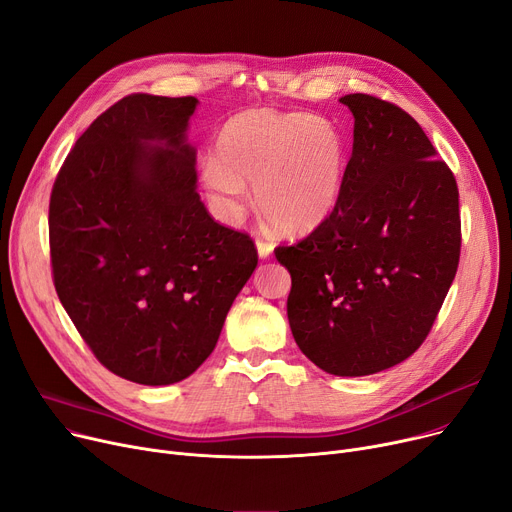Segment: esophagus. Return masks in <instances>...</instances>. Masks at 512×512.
Returning <instances> with one entry per match:
<instances>
[{
	"mask_svg": "<svg viewBox=\"0 0 512 512\" xmlns=\"http://www.w3.org/2000/svg\"><path fill=\"white\" fill-rule=\"evenodd\" d=\"M257 253H259V257L261 259H270L272 257V253H274V242H270V240H257Z\"/></svg>",
	"mask_w": 512,
	"mask_h": 512,
	"instance_id": "esophagus-1",
	"label": "esophagus"
}]
</instances>
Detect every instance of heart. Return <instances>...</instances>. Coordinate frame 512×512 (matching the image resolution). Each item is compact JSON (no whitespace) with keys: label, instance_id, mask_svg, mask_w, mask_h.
I'll return each instance as SVG.
<instances>
[{"label":"heart","instance_id":"obj_1","mask_svg":"<svg viewBox=\"0 0 512 512\" xmlns=\"http://www.w3.org/2000/svg\"><path fill=\"white\" fill-rule=\"evenodd\" d=\"M346 164V139L332 120L253 107L224 122L201 180L228 220L242 213L245 182H253V201L267 224L301 236L336 209Z\"/></svg>","mask_w":512,"mask_h":512}]
</instances>
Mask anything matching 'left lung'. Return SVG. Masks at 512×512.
I'll return each instance as SVG.
<instances>
[{"mask_svg": "<svg viewBox=\"0 0 512 512\" xmlns=\"http://www.w3.org/2000/svg\"><path fill=\"white\" fill-rule=\"evenodd\" d=\"M353 112V155L330 218L276 259L303 355L359 378L409 359L432 330L461 255L459 188L423 128L373 95Z\"/></svg>", "mask_w": 512, "mask_h": 512, "instance_id": "1", "label": "left lung"}]
</instances>
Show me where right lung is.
Wrapping results in <instances>:
<instances>
[{
  "label": "right lung",
  "instance_id": "1",
  "mask_svg": "<svg viewBox=\"0 0 512 512\" xmlns=\"http://www.w3.org/2000/svg\"><path fill=\"white\" fill-rule=\"evenodd\" d=\"M197 103L120 99L76 141L49 201L66 313L101 365L143 386L199 369L257 267L253 240L213 222L197 193Z\"/></svg>",
  "mask_w": 512,
  "mask_h": 512
}]
</instances>
